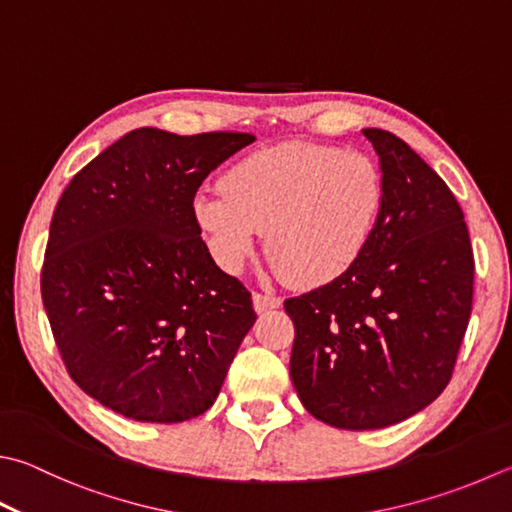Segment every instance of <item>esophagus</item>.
<instances>
[{
    "label": "esophagus",
    "instance_id": "34e87169",
    "mask_svg": "<svg viewBox=\"0 0 512 512\" xmlns=\"http://www.w3.org/2000/svg\"><path fill=\"white\" fill-rule=\"evenodd\" d=\"M281 298L274 296V294H263V292H254V310L258 314L269 312V310H276V307H281Z\"/></svg>",
    "mask_w": 512,
    "mask_h": 512
}]
</instances>
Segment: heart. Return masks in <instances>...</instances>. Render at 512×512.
I'll return each mask as SVG.
<instances>
[{
    "label": "heart",
    "instance_id": "1",
    "mask_svg": "<svg viewBox=\"0 0 512 512\" xmlns=\"http://www.w3.org/2000/svg\"><path fill=\"white\" fill-rule=\"evenodd\" d=\"M223 191L194 196V218L211 252L238 272L267 231V254L289 283H332L368 249L385 182L361 151L281 142L249 153L220 180Z\"/></svg>",
    "mask_w": 512,
    "mask_h": 512
}]
</instances>
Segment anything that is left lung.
Instances as JSON below:
<instances>
[{
  "label": "left lung",
  "instance_id": "obj_1",
  "mask_svg": "<svg viewBox=\"0 0 512 512\" xmlns=\"http://www.w3.org/2000/svg\"><path fill=\"white\" fill-rule=\"evenodd\" d=\"M363 136L385 182L370 245L336 281L285 301L298 399L343 430L392 426L439 397L455 370L475 281L464 211L446 182L394 133Z\"/></svg>",
  "mask_w": 512,
  "mask_h": 512
}]
</instances>
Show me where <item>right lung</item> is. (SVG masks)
<instances>
[{
    "mask_svg": "<svg viewBox=\"0 0 512 512\" xmlns=\"http://www.w3.org/2000/svg\"><path fill=\"white\" fill-rule=\"evenodd\" d=\"M252 133L136 129L57 202L42 301L57 350L102 406L149 423L207 412L252 330V294L211 258L194 196Z\"/></svg>",
    "mask_w": 512,
    "mask_h": 512,
    "instance_id": "obj_1",
    "label": "right lung"
}]
</instances>
